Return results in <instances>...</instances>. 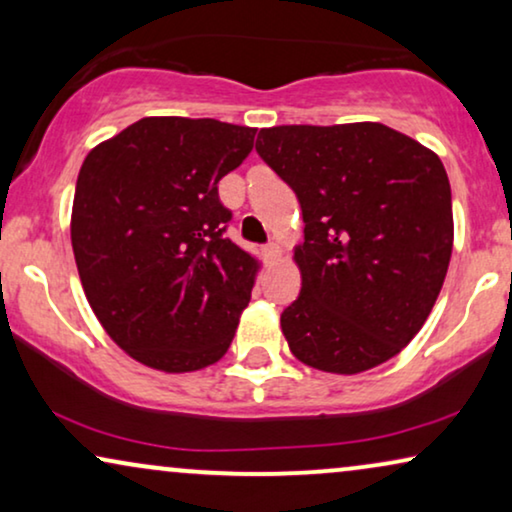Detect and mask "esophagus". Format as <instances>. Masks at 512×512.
Returning a JSON list of instances; mask_svg holds the SVG:
<instances>
[{
	"mask_svg": "<svg viewBox=\"0 0 512 512\" xmlns=\"http://www.w3.org/2000/svg\"><path fill=\"white\" fill-rule=\"evenodd\" d=\"M263 254L270 263H275V261H279V258H282V247H279L277 242H270V244H265V247H263Z\"/></svg>",
	"mask_w": 512,
	"mask_h": 512,
	"instance_id": "1",
	"label": "esophagus"
}]
</instances>
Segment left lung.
Returning a JSON list of instances; mask_svg holds the SVG:
<instances>
[{"label":"left lung","mask_w":512,"mask_h":512,"mask_svg":"<svg viewBox=\"0 0 512 512\" xmlns=\"http://www.w3.org/2000/svg\"><path fill=\"white\" fill-rule=\"evenodd\" d=\"M256 151L303 209V286L282 312L291 354L335 375L394 359L429 319L452 256L438 153L370 121L263 128Z\"/></svg>","instance_id":"1"}]
</instances>
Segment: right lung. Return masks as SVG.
I'll use <instances>...</instances> for the list:
<instances>
[{
	"label": "right lung",
	"mask_w": 512,
	"mask_h": 512,
	"mask_svg": "<svg viewBox=\"0 0 512 512\" xmlns=\"http://www.w3.org/2000/svg\"><path fill=\"white\" fill-rule=\"evenodd\" d=\"M256 128L146 116L83 160L72 249L97 321L160 373H193L228 352L261 261L223 235L219 181L254 149Z\"/></svg>",
	"instance_id": "obj_1"
}]
</instances>
